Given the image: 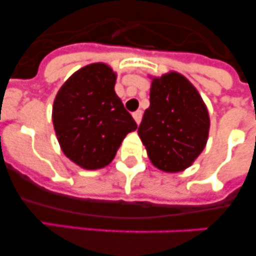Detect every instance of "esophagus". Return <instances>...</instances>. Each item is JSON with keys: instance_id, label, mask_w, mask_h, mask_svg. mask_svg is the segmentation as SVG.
I'll return each instance as SVG.
<instances>
[{"instance_id": "34e87169", "label": "esophagus", "mask_w": 256, "mask_h": 256, "mask_svg": "<svg viewBox=\"0 0 256 256\" xmlns=\"http://www.w3.org/2000/svg\"><path fill=\"white\" fill-rule=\"evenodd\" d=\"M133 118H134L136 123H137V124L141 123V119H142V110H137V112H133Z\"/></svg>"}]
</instances>
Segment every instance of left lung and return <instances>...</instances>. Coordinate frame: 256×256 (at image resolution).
I'll list each match as a JSON object with an SVG mask.
<instances>
[{
    "label": "left lung",
    "mask_w": 256,
    "mask_h": 256,
    "mask_svg": "<svg viewBox=\"0 0 256 256\" xmlns=\"http://www.w3.org/2000/svg\"><path fill=\"white\" fill-rule=\"evenodd\" d=\"M209 126L206 106L184 76L172 72L154 79L138 136L156 168L169 173L188 168L204 150Z\"/></svg>",
    "instance_id": "obj_1"
}]
</instances>
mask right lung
<instances>
[{
	"mask_svg": "<svg viewBox=\"0 0 256 256\" xmlns=\"http://www.w3.org/2000/svg\"><path fill=\"white\" fill-rule=\"evenodd\" d=\"M116 76L97 62L79 69L58 92L52 122L58 144L84 169L104 168L137 123L114 91Z\"/></svg>",
	"mask_w": 256,
	"mask_h": 256,
	"instance_id": "1",
	"label": "right lung"
}]
</instances>
